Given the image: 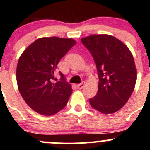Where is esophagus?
I'll use <instances>...</instances> for the list:
<instances>
[{
	"instance_id": "esophagus-1",
	"label": "esophagus",
	"mask_w": 150,
	"mask_h": 150,
	"mask_svg": "<svg viewBox=\"0 0 150 150\" xmlns=\"http://www.w3.org/2000/svg\"><path fill=\"white\" fill-rule=\"evenodd\" d=\"M85 82H82L81 83H80V84H78L77 85V88H78V89H82V88H83V87L85 86Z\"/></svg>"
}]
</instances>
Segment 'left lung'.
I'll use <instances>...</instances> for the list:
<instances>
[{
	"instance_id": "left-lung-1",
	"label": "left lung",
	"mask_w": 150,
	"mask_h": 150,
	"mask_svg": "<svg viewBox=\"0 0 150 150\" xmlns=\"http://www.w3.org/2000/svg\"><path fill=\"white\" fill-rule=\"evenodd\" d=\"M91 54L99 75L98 91L89 99L103 114L116 112L131 97L137 81V68L129 48L119 39L106 34L81 38Z\"/></svg>"
}]
</instances>
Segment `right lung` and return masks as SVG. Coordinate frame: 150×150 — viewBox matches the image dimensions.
<instances>
[{
  "mask_svg": "<svg viewBox=\"0 0 150 150\" xmlns=\"http://www.w3.org/2000/svg\"><path fill=\"white\" fill-rule=\"evenodd\" d=\"M72 38H40L21 54L16 67L19 93L30 108L42 115L57 114L66 106L72 92V86L54 82V72L59 60L75 46Z\"/></svg>",
  "mask_w": 150,
  "mask_h": 150,
  "instance_id": "add662e5",
  "label": "right lung"
}]
</instances>
